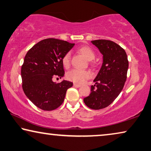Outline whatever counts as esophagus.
<instances>
[{
  "instance_id": "obj_1",
  "label": "esophagus",
  "mask_w": 151,
  "mask_h": 151,
  "mask_svg": "<svg viewBox=\"0 0 151 151\" xmlns=\"http://www.w3.org/2000/svg\"><path fill=\"white\" fill-rule=\"evenodd\" d=\"M73 86L76 87V88H80L81 86V85L79 84H77V83H73Z\"/></svg>"
}]
</instances>
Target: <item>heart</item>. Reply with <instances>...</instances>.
I'll list each match as a JSON object with an SVG mask.
<instances>
[{"label":"heart","instance_id":"obj_1","mask_svg":"<svg viewBox=\"0 0 151 151\" xmlns=\"http://www.w3.org/2000/svg\"><path fill=\"white\" fill-rule=\"evenodd\" d=\"M78 51L89 61L93 60L95 57V52L91 47L88 46L81 47L78 50ZM70 60L71 54L70 52H67L63 56L62 58V63L64 67L68 68L70 66ZM91 77V73L88 70H80V69H73L67 72V79L75 83H78V84H82Z\"/></svg>","mask_w":151,"mask_h":151}]
</instances>
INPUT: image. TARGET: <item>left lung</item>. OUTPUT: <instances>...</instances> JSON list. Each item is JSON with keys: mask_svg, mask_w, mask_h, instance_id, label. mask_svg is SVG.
<instances>
[{"mask_svg": "<svg viewBox=\"0 0 151 151\" xmlns=\"http://www.w3.org/2000/svg\"><path fill=\"white\" fill-rule=\"evenodd\" d=\"M103 55V63L91 86V93L84 99V104L93 110L106 108L119 95L127 79L129 67L124 50L110 40L91 41Z\"/></svg>", "mask_w": 151, "mask_h": 151, "instance_id": "left-lung-1", "label": "left lung"}]
</instances>
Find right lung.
I'll list each match as a JSON object with an SVG mask.
<instances>
[{"label": "right lung", "mask_w": 151, "mask_h": 151, "mask_svg": "<svg viewBox=\"0 0 151 151\" xmlns=\"http://www.w3.org/2000/svg\"><path fill=\"white\" fill-rule=\"evenodd\" d=\"M74 45L57 39H45L26 54L21 69L22 88L30 101L41 110L50 111L58 108L67 90L73 86L69 81L56 83L52 79L64 76L62 58Z\"/></svg>", "instance_id": "1"}]
</instances>
